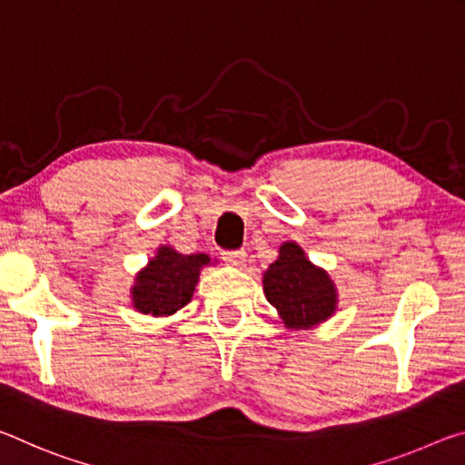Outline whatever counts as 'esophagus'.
<instances>
[{"label":"esophagus","mask_w":465,"mask_h":465,"mask_svg":"<svg viewBox=\"0 0 465 465\" xmlns=\"http://www.w3.org/2000/svg\"><path fill=\"white\" fill-rule=\"evenodd\" d=\"M223 260L231 265V268H245L247 253L245 251H226V253H223Z\"/></svg>","instance_id":"34e87169"}]
</instances>
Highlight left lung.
<instances>
[{
  "label": "left lung",
  "instance_id": "1",
  "mask_svg": "<svg viewBox=\"0 0 465 465\" xmlns=\"http://www.w3.org/2000/svg\"><path fill=\"white\" fill-rule=\"evenodd\" d=\"M262 282L265 299L278 311L286 330H313L336 315V282L309 260L299 242L280 245L278 260L263 272Z\"/></svg>",
  "mask_w": 465,
  "mask_h": 465
}]
</instances>
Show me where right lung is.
<instances>
[{
	"mask_svg": "<svg viewBox=\"0 0 465 465\" xmlns=\"http://www.w3.org/2000/svg\"><path fill=\"white\" fill-rule=\"evenodd\" d=\"M205 265H210L208 253L183 255L171 245H161L154 257L135 273L129 288L132 307L152 317L174 315L193 299Z\"/></svg>",
	"mask_w": 465,
	"mask_h": 465,
	"instance_id": "add662e5",
	"label": "right lung"
}]
</instances>
